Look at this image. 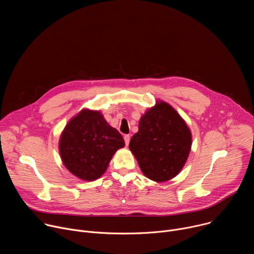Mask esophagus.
<instances>
[{
	"mask_svg": "<svg viewBox=\"0 0 254 254\" xmlns=\"http://www.w3.org/2000/svg\"><path fill=\"white\" fill-rule=\"evenodd\" d=\"M124 138H125L126 146H128V143H129V139H130V136H129V134H125Z\"/></svg>",
	"mask_w": 254,
	"mask_h": 254,
	"instance_id": "1",
	"label": "esophagus"
}]
</instances>
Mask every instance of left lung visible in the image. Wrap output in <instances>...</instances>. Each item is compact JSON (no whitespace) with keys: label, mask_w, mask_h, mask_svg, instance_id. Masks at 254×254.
Here are the masks:
<instances>
[{"label":"left lung","mask_w":254,"mask_h":254,"mask_svg":"<svg viewBox=\"0 0 254 254\" xmlns=\"http://www.w3.org/2000/svg\"><path fill=\"white\" fill-rule=\"evenodd\" d=\"M184 120L167 102L160 101L144 114L138 131L131 136L129 150L147 178L165 182L184 167L192 144Z\"/></svg>","instance_id":"8db88e82"}]
</instances>
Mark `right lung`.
I'll list each match as a JSON object with an SVG mask.
<instances>
[{
	"label": "right lung",
	"mask_w": 254,
	"mask_h": 254,
	"mask_svg": "<svg viewBox=\"0 0 254 254\" xmlns=\"http://www.w3.org/2000/svg\"><path fill=\"white\" fill-rule=\"evenodd\" d=\"M125 147L118 129L106 123L99 112L81 111L65 127L59 141L64 166L81 180L98 179L115 153Z\"/></svg>",
	"instance_id": "add662e5"
}]
</instances>
